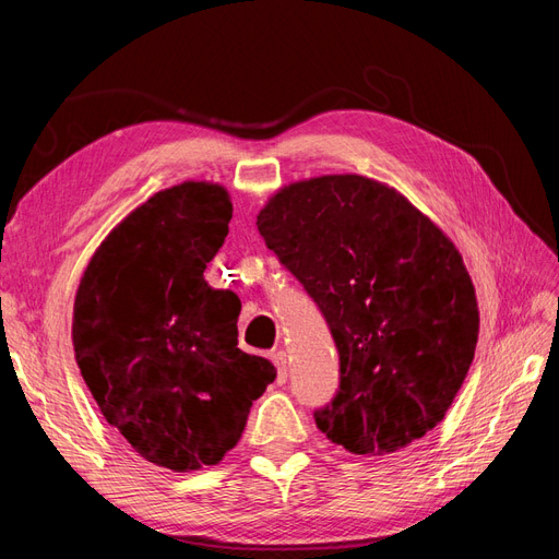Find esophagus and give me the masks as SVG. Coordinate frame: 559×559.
Wrapping results in <instances>:
<instances>
[{
    "label": "esophagus",
    "instance_id": "1",
    "mask_svg": "<svg viewBox=\"0 0 559 559\" xmlns=\"http://www.w3.org/2000/svg\"><path fill=\"white\" fill-rule=\"evenodd\" d=\"M273 364L277 366V382H286V378H289V357H286V352H273Z\"/></svg>",
    "mask_w": 559,
    "mask_h": 559
}]
</instances>
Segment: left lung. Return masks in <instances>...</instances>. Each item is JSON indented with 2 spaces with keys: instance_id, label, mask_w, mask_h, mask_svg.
<instances>
[{
  "instance_id": "obj_1",
  "label": "left lung",
  "mask_w": 559,
  "mask_h": 559,
  "mask_svg": "<svg viewBox=\"0 0 559 559\" xmlns=\"http://www.w3.org/2000/svg\"><path fill=\"white\" fill-rule=\"evenodd\" d=\"M259 233L324 314L341 384L314 411L354 454H392L452 405L478 343L476 289L460 251L389 186L326 175L284 186Z\"/></svg>"
}]
</instances>
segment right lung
I'll return each mask as SVG.
<instances>
[{
    "label": "right lung",
    "mask_w": 559,
    "mask_h": 559,
    "mask_svg": "<svg viewBox=\"0 0 559 559\" xmlns=\"http://www.w3.org/2000/svg\"><path fill=\"white\" fill-rule=\"evenodd\" d=\"M230 216L218 183L158 191L99 245L74 300L76 364L99 411L146 462L173 471L222 462L277 378L238 347L240 298L202 277Z\"/></svg>",
    "instance_id": "right-lung-1"
}]
</instances>
